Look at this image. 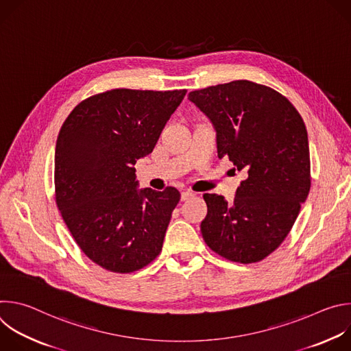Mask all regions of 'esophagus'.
Wrapping results in <instances>:
<instances>
[{
	"label": "esophagus",
	"instance_id": "obj_1",
	"mask_svg": "<svg viewBox=\"0 0 351 351\" xmlns=\"http://www.w3.org/2000/svg\"><path fill=\"white\" fill-rule=\"evenodd\" d=\"M194 194L191 193V191H183L182 194H180V199L182 202H186V199H189V198H191Z\"/></svg>",
	"mask_w": 351,
	"mask_h": 351
}]
</instances>
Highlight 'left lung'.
<instances>
[{
  "label": "left lung",
  "instance_id": "obj_1",
  "mask_svg": "<svg viewBox=\"0 0 351 351\" xmlns=\"http://www.w3.org/2000/svg\"><path fill=\"white\" fill-rule=\"evenodd\" d=\"M189 99L211 121L218 157L247 175L229 203L204 194V241L229 261H261L289 234L311 187L303 118L280 93L250 80L195 90Z\"/></svg>",
  "mask_w": 351,
  "mask_h": 351
}]
</instances>
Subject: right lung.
Instances as JSON below:
<instances>
[{"label":"right lung","mask_w":351,"mask_h":351,"mask_svg":"<svg viewBox=\"0 0 351 351\" xmlns=\"http://www.w3.org/2000/svg\"><path fill=\"white\" fill-rule=\"evenodd\" d=\"M187 90L115 88L73 108L56 145V199L82 252L107 271L129 274L162 250L175 187L138 189L134 164L153 153Z\"/></svg>","instance_id":"1"}]
</instances>
